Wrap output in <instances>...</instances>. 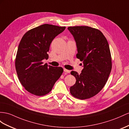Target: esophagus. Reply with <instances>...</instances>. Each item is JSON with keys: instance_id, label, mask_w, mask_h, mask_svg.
Listing matches in <instances>:
<instances>
[{"instance_id": "1", "label": "esophagus", "mask_w": 129, "mask_h": 129, "mask_svg": "<svg viewBox=\"0 0 129 129\" xmlns=\"http://www.w3.org/2000/svg\"><path fill=\"white\" fill-rule=\"evenodd\" d=\"M64 71L65 72H66V73H68V74H69L70 72V71L69 70H67V69H64Z\"/></svg>"}]
</instances>
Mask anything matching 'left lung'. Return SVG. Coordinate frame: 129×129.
<instances>
[{
	"instance_id": "8db88e82",
	"label": "left lung",
	"mask_w": 129,
	"mask_h": 129,
	"mask_svg": "<svg viewBox=\"0 0 129 129\" xmlns=\"http://www.w3.org/2000/svg\"><path fill=\"white\" fill-rule=\"evenodd\" d=\"M76 42V57L84 68L78 75L72 71L75 84L70 89L74 97L85 100L93 97L104 88L112 69V59L107 39L97 29L88 26L68 28Z\"/></svg>"
}]
</instances>
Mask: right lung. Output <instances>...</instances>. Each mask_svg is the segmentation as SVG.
Returning a JSON list of instances; mask_svg holds the SVG:
<instances>
[{"label": "right lung", "mask_w": 129, "mask_h": 129, "mask_svg": "<svg viewBox=\"0 0 129 129\" xmlns=\"http://www.w3.org/2000/svg\"><path fill=\"white\" fill-rule=\"evenodd\" d=\"M65 27L45 24L30 29L23 36L15 59L19 81L25 89L36 96H44L52 90L61 76L63 69L44 64L47 52L55 36Z\"/></svg>", "instance_id": "right-lung-1"}]
</instances>
